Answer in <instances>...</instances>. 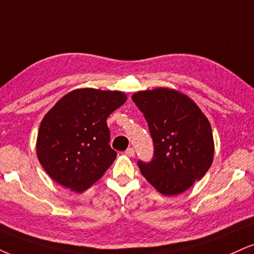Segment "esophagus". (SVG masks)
Instances as JSON below:
<instances>
[{
    "label": "esophagus",
    "mask_w": 254,
    "mask_h": 254,
    "mask_svg": "<svg viewBox=\"0 0 254 254\" xmlns=\"http://www.w3.org/2000/svg\"><path fill=\"white\" fill-rule=\"evenodd\" d=\"M125 153H126L127 156H130V158H132V156H134V154H135V151H134L133 147H129V148L126 149V152Z\"/></svg>",
    "instance_id": "1"
}]
</instances>
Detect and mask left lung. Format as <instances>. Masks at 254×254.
<instances>
[{"label":"left lung","mask_w":254,"mask_h":254,"mask_svg":"<svg viewBox=\"0 0 254 254\" xmlns=\"http://www.w3.org/2000/svg\"><path fill=\"white\" fill-rule=\"evenodd\" d=\"M132 99L143 113L154 143L152 160L137 161L141 174L164 195L185 192L213 161L209 121L192 99L178 90H142Z\"/></svg>","instance_id":"1"}]
</instances>
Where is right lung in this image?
Returning a JSON list of instances; mask_svg holds the SVG:
<instances>
[{"label":"right lung","mask_w":254,"mask_h":254,"mask_svg":"<svg viewBox=\"0 0 254 254\" xmlns=\"http://www.w3.org/2000/svg\"><path fill=\"white\" fill-rule=\"evenodd\" d=\"M126 100L118 90L81 88L55 103L36 140L37 158L53 180L81 193L105 174L117 159L107 118Z\"/></svg>","instance_id":"add662e5"}]
</instances>
